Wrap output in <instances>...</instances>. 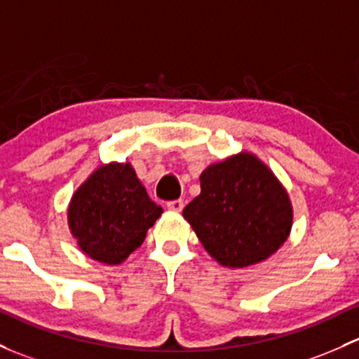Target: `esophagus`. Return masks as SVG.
I'll use <instances>...</instances> for the list:
<instances>
[{
	"label": "esophagus",
	"instance_id": "obj_1",
	"mask_svg": "<svg viewBox=\"0 0 359 359\" xmlns=\"http://www.w3.org/2000/svg\"><path fill=\"white\" fill-rule=\"evenodd\" d=\"M167 208H168L170 211H177V213H179V211H182V208H184V201H182V199H175V201H168V203H167Z\"/></svg>",
	"mask_w": 359,
	"mask_h": 359
}]
</instances>
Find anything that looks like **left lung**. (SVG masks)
<instances>
[{"label": "left lung", "mask_w": 359, "mask_h": 359, "mask_svg": "<svg viewBox=\"0 0 359 359\" xmlns=\"http://www.w3.org/2000/svg\"><path fill=\"white\" fill-rule=\"evenodd\" d=\"M201 192L182 211L203 248L227 269L269 259L287 241L292 203L271 170L249 151L203 170Z\"/></svg>", "instance_id": "8db88e82"}]
</instances>
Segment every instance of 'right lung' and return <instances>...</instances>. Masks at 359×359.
Returning a JSON list of instances; mask_svg holds the SVG:
<instances>
[{
	"mask_svg": "<svg viewBox=\"0 0 359 359\" xmlns=\"http://www.w3.org/2000/svg\"><path fill=\"white\" fill-rule=\"evenodd\" d=\"M163 208L149 199L130 163L101 165L69 203V229L94 262L120 265L146 239Z\"/></svg>",
	"mask_w": 359,
	"mask_h": 359,
	"instance_id": "obj_1",
	"label": "right lung"
}]
</instances>
